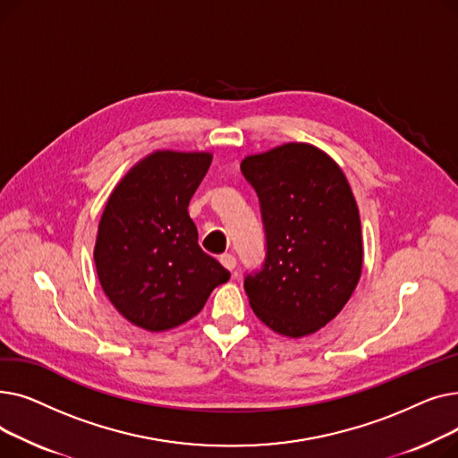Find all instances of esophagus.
<instances>
[{
  "label": "esophagus",
  "mask_w": 458,
  "mask_h": 458,
  "mask_svg": "<svg viewBox=\"0 0 458 458\" xmlns=\"http://www.w3.org/2000/svg\"><path fill=\"white\" fill-rule=\"evenodd\" d=\"M219 259H221V263H223V266H225L228 271H233V269H235V258H233L232 254H223Z\"/></svg>",
  "instance_id": "esophagus-1"
}]
</instances>
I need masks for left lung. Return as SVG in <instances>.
<instances>
[{"label": "left lung", "instance_id": "obj_1", "mask_svg": "<svg viewBox=\"0 0 458 458\" xmlns=\"http://www.w3.org/2000/svg\"><path fill=\"white\" fill-rule=\"evenodd\" d=\"M242 173L259 199L267 254L245 276L254 314L276 334L302 338L340 314L364 266L351 185L327 152L285 142L247 156Z\"/></svg>", "mask_w": 458, "mask_h": 458}]
</instances>
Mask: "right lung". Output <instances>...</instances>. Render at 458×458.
Returning a JSON list of instances; mask_svg holds the SVG:
<instances>
[{"label": "right lung", "mask_w": 458, "mask_h": 458, "mask_svg": "<svg viewBox=\"0 0 458 458\" xmlns=\"http://www.w3.org/2000/svg\"><path fill=\"white\" fill-rule=\"evenodd\" d=\"M209 152L157 150L135 163L109 195L94 245L102 290L120 316L148 332L195 318L230 273L199 247L187 206Z\"/></svg>", "instance_id": "1"}]
</instances>
